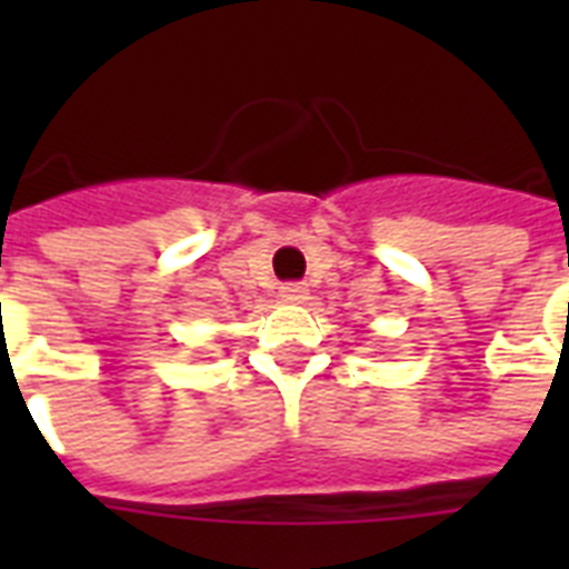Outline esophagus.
<instances>
[{"label":"esophagus","mask_w":569,"mask_h":569,"mask_svg":"<svg viewBox=\"0 0 569 569\" xmlns=\"http://www.w3.org/2000/svg\"><path fill=\"white\" fill-rule=\"evenodd\" d=\"M280 298L289 303H303L307 298H310V289L303 283H283L280 286Z\"/></svg>","instance_id":"1"}]
</instances>
